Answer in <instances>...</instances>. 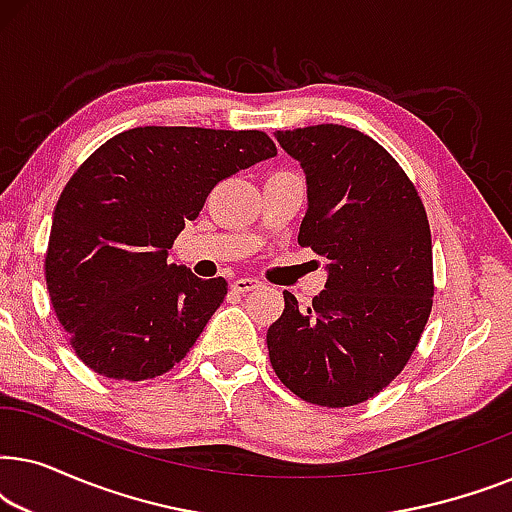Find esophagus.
<instances>
[{
    "label": "esophagus",
    "instance_id": "esophagus-1",
    "mask_svg": "<svg viewBox=\"0 0 512 512\" xmlns=\"http://www.w3.org/2000/svg\"><path fill=\"white\" fill-rule=\"evenodd\" d=\"M258 286H261V282H258L256 277H240V279H235L233 284H230V289L237 291V293H249V291L258 289Z\"/></svg>",
    "mask_w": 512,
    "mask_h": 512
}]
</instances>
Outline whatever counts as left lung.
Segmentation results:
<instances>
[{"mask_svg": "<svg viewBox=\"0 0 512 512\" xmlns=\"http://www.w3.org/2000/svg\"><path fill=\"white\" fill-rule=\"evenodd\" d=\"M275 137L305 172L298 244L328 265L307 310L284 291L270 363L303 401L347 408L380 394L415 352L433 303L429 219L401 165L363 132L324 123Z\"/></svg>", "mask_w": 512, "mask_h": 512, "instance_id": "8db88e82", "label": "left lung"}]
</instances>
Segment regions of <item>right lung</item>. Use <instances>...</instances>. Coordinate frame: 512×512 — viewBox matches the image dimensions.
<instances>
[{"label": "right lung", "instance_id": "obj_1", "mask_svg": "<svg viewBox=\"0 0 512 512\" xmlns=\"http://www.w3.org/2000/svg\"><path fill=\"white\" fill-rule=\"evenodd\" d=\"M277 156L258 130L158 128L111 137L53 212L46 284L79 359L111 380H149L179 363L228 293L167 263L219 181Z\"/></svg>", "mask_w": 512, "mask_h": 512}]
</instances>
